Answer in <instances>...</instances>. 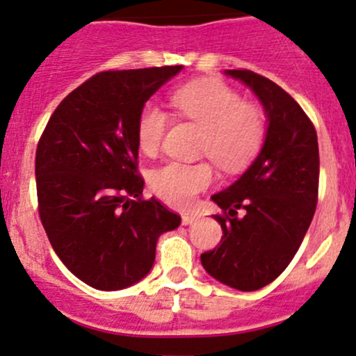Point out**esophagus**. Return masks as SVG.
Listing matches in <instances>:
<instances>
[{
  "label": "esophagus",
  "mask_w": 356,
  "mask_h": 356,
  "mask_svg": "<svg viewBox=\"0 0 356 356\" xmlns=\"http://www.w3.org/2000/svg\"><path fill=\"white\" fill-rule=\"evenodd\" d=\"M197 220L196 215H184L182 216V225H191V223H194Z\"/></svg>",
  "instance_id": "esophagus-1"
}]
</instances>
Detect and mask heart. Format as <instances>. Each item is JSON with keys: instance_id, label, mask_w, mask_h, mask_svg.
<instances>
[{"instance_id": "b5f03b06", "label": "heart", "mask_w": 356, "mask_h": 356, "mask_svg": "<svg viewBox=\"0 0 356 356\" xmlns=\"http://www.w3.org/2000/svg\"><path fill=\"white\" fill-rule=\"evenodd\" d=\"M170 106L179 119L203 129L200 153L225 172L244 170L266 143L268 118L257 104L245 102L241 93L215 80H201L175 90ZM170 118L162 107L147 102L136 119V143L145 155L162 147ZM215 181L208 162H167L148 175L149 189L163 203L188 208L201 191Z\"/></svg>"}]
</instances>
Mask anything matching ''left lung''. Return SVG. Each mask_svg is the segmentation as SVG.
Segmentation results:
<instances>
[{
	"label": "left lung",
	"mask_w": 356,
	"mask_h": 356,
	"mask_svg": "<svg viewBox=\"0 0 356 356\" xmlns=\"http://www.w3.org/2000/svg\"><path fill=\"white\" fill-rule=\"evenodd\" d=\"M225 73L254 90L269 126L252 165L211 196L222 208L215 218L223 235L201 263L218 282L252 291L285 271L309 230L319 196V145L309 115L275 81L250 70Z\"/></svg>",
	"instance_id": "left-lung-1"
}]
</instances>
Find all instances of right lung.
I'll return each instance as SVG.
<instances>
[{
	"instance_id": "add662e5",
	"label": "right lung",
	"mask_w": 356,
	"mask_h": 356,
	"mask_svg": "<svg viewBox=\"0 0 356 356\" xmlns=\"http://www.w3.org/2000/svg\"><path fill=\"white\" fill-rule=\"evenodd\" d=\"M182 66L109 70L61 100L35 152L39 216L52 249L76 278L121 290L153 266L156 241L181 216L143 197L136 119Z\"/></svg>"
}]
</instances>
